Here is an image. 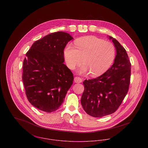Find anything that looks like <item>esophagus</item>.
<instances>
[{"label":"esophagus","mask_w":148,"mask_h":148,"mask_svg":"<svg viewBox=\"0 0 148 148\" xmlns=\"http://www.w3.org/2000/svg\"><path fill=\"white\" fill-rule=\"evenodd\" d=\"M82 79H81L80 77H75V78H74V81H75V83H82Z\"/></svg>","instance_id":"1"}]
</instances>
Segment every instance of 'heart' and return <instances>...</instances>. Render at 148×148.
I'll use <instances>...</instances> for the list:
<instances>
[{"mask_svg": "<svg viewBox=\"0 0 148 148\" xmlns=\"http://www.w3.org/2000/svg\"><path fill=\"white\" fill-rule=\"evenodd\" d=\"M75 47L68 44L64 50L67 66L73 69L76 66L84 64L79 71L80 73H90L98 77L109 69L113 63L116 51L114 44L95 36L80 38L75 41Z\"/></svg>", "mask_w": 148, "mask_h": 148, "instance_id": "heart-1", "label": "heart"}]
</instances>
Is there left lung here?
<instances>
[{
	"label": "left lung",
	"instance_id": "1",
	"mask_svg": "<svg viewBox=\"0 0 148 148\" xmlns=\"http://www.w3.org/2000/svg\"><path fill=\"white\" fill-rule=\"evenodd\" d=\"M109 38L116 49L114 63L103 75L83 82L81 103L85 112L94 117L116 112L126 96L130 84L131 63L127 51L116 39Z\"/></svg>",
	"mask_w": 148,
	"mask_h": 148
}]
</instances>
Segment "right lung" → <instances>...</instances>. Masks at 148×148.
<instances>
[{"label": "right lung", "mask_w": 148, "mask_h": 148, "mask_svg": "<svg viewBox=\"0 0 148 148\" xmlns=\"http://www.w3.org/2000/svg\"><path fill=\"white\" fill-rule=\"evenodd\" d=\"M72 39L66 32L51 33L34 42L26 53L22 80L28 100L39 110L58 109L73 84V73L63 64L64 49Z\"/></svg>", "instance_id": "obj_1"}]
</instances>
